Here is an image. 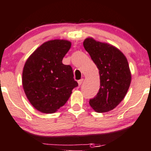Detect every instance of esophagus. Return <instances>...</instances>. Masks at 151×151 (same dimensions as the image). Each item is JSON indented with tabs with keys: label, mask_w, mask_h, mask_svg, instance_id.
Listing matches in <instances>:
<instances>
[{
	"label": "esophagus",
	"mask_w": 151,
	"mask_h": 151,
	"mask_svg": "<svg viewBox=\"0 0 151 151\" xmlns=\"http://www.w3.org/2000/svg\"><path fill=\"white\" fill-rule=\"evenodd\" d=\"M83 79H81V80H79L78 81V86H81V83H83Z\"/></svg>",
	"instance_id": "1"
}]
</instances>
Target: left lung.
I'll list each match as a JSON object with an SVG mask.
<instances>
[{"mask_svg": "<svg viewBox=\"0 0 151 151\" xmlns=\"http://www.w3.org/2000/svg\"><path fill=\"white\" fill-rule=\"evenodd\" d=\"M83 47L99 69L100 88L89 104L99 113L111 111L122 101L131 83L127 60L122 52L107 43L86 38Z\"/></svg>", "mask_w": 151, "mask_h": 151, "instance_id": "left-lung-1", "label": "left lung"}]
</instances>
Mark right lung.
<instances>
[{
    "label": "right lung",
    "instance_id": "obj_1",
    "mask_svg": "<svg viewBox=\"0 0 151 151\" xmlns=\"http://www.w3.org/2000/svg\"><path fill=\"white\" fill-rule=\"evenodd\" d=\"M70 42H46L27 59L22 73V84L27 99L37 110L46 114L58 111L78 86L70 65L63 64Z\"/></svg>",
    "mask_w": 151,
    "mask_h": 151
}]
</instances>
